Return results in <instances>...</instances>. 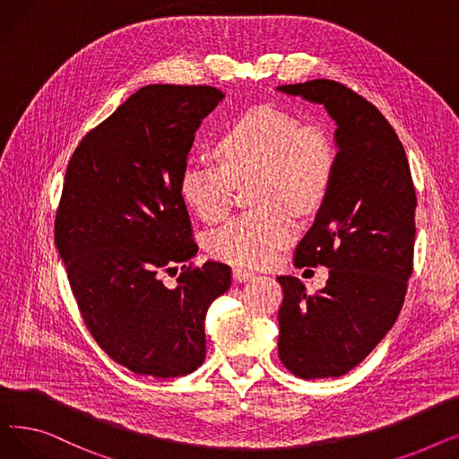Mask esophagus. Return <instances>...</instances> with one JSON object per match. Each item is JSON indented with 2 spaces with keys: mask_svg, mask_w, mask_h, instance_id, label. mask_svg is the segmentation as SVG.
<instances>
[{
  "mask_svg": "<svg viewBox=\"0 0 459 459\" xmlns=\"http://www.w3.org/2000/svg\"><path fill=\"white\" fill-rule=\"evenodd\" d=\"M232 277H234L236 282H247V281H251L255 277V273L247 272V270H242V268H234L232 270Z\"/></svg>",
  "mask_w": 459,
  "mask_h": 459,
  "instance_id": "34e87169",
  "label": "esophagus"
}]
</instances>
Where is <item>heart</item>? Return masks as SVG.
Listing matches in <instances>:
<instances>
[{"mask_svg": "<svg viewBox=\"0 0 459 459\" xmlns=\"http://www.w3.org/2000/svg\"><path fill=\"white\" fill-rule=\"evenodd\" d=\"M218 161H189L180 177L184 203L203 221L217 223L232 208L234 182L253 175L256 212L234 217L208 238L212 256L236 266H268L290 242L292 210L316 208L331 186L336 147L318 123L299 125L288 111L258 106L236 117L217 141Z\"/></svg>", "mask_w": 459, "mask_h": 459, "instance_id": "b5f03b06", "label": "heart"}]
</instances>
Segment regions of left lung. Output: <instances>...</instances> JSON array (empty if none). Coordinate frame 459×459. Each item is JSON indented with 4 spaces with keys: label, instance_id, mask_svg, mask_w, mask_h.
<instances>
[{
    "label": "left lung",
    "instance_id": "left-lung-1",
    "mask_svg": "<svg viewBox=\"0 0 459 459\" xmlns=\"http://www.w3.org/2000/svg\"><path fill=\"white\" fill-rule=\"evenodd\" d=\"M279 91L324 104L336 123V167L315 225L294 264L327 266L329 279L307 294L292 275L282 286L279 357L303 379L355 368L394 325L413 273L417 195L403 144L363 96L333 80Z\"/></svg>",
    "mask_w": 459,
    "mask_h": 459
}]
</instances>
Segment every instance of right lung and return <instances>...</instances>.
<instances>
[{"instance_id": "obj_1", "label": "right lung", "mask_w": 459, "mask_h": 459, "mask_svg": "<svg viewBox=\"0 0 459 459\" xmlns=\"http://www.w3.org/2000/svg\"><path fill=\"white\" fill-rule=\"evenodd\" d=\"M210 85H147L72 154L56 246L99 346L135 374L177 377L206 357L204 318L230 286L227 264L197 255L180 177L201 120L223 100ZM178 265L177 289L159 279Z\"/></svg>"}]
</instances>
